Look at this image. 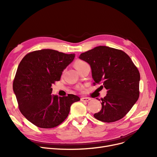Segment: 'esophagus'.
Instances as JSON below:
<instances>
[{"label": "esophagus", "mask_w": 157, "mask_h": 157, "mask_svg": "<svg viewBox=\"0 0 157 157\" xmlns=\"http://www.w3.org/2000/svg\"><path fill=\"white\" fill-rule=\"evenodd\" d=\"M81 101L83 102H88L89 101H90V98L88 97H81Z\"/></svg>", "instance_id": "obj_1"}]
</instances>
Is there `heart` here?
<instances>
[{"instance_id": "heart-1", "label": "heart", "mask_w": 157, "mask_h": 157, "mask_svg": "<svg viewBox=\"0 0 157 157\" xmlns=\"http://www.w3.org/2000/svg\"><path fill=\"white\" fill-rule=\"evenodd\" d=\"M86 64H87V63L83 60H76L74 63V66L78 71H79Z\"/></svg>"}]
</instances>
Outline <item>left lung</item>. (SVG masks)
<instances>
[{
    "label": "left lung",
    "mask_w": 157,
    "mask_h": 157,
    "mask_svg": "<svg viewBox=\"0 0 157 157\" xmlns=\"http://www.w3.org/2000/svg\"><path fill=\"white\" fill-rule=\"evenodd\" d=\"M79 58L90 64L94 85L102 84L100 88L108 92L101 98L102 109L94 117L106 123L124 117L139 97L140 74L130 56L120 49L100 46Z\"/></svg>",
    "instance_id": "left-lung-1"
}]
</instances>
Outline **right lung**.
<instances>
[{
  "mask_svg": "<svg viewBox=\"0 0 157 157\" xmlns=\"http://www.w3.org/2000/svg\"><path fill=\"white\" fill-rule=\"evenodd\" d=\"M74 56L46 49L29 53L20 62L13 91L20 112L36 126L51 128L59 125L68 117L72 104L80 100L73 94L58 97L52 94V85L60 81Z\"/></svg>",
  "mask_w": 157,
  "mask_h": 157,
  "instance_id": "right-lung-1",
  "label": "right lung"
}]
</instances>
